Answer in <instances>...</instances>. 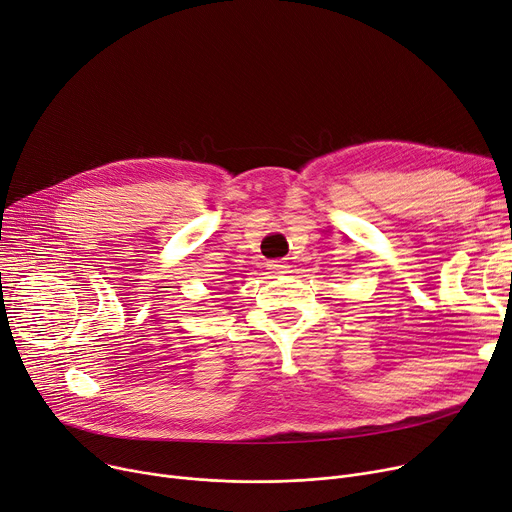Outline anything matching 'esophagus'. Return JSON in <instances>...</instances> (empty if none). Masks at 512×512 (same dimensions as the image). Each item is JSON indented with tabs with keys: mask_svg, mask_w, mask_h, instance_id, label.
Here are the masks:
<instances>
[{
	"mask_svg": "<svg viewBox=\"0 0 512 512\" xmlns=\"http://www.w3.org/2000/svg\"><path fill=\"white\" fill-rule=\"evenodd\" d=\"M267 265H270V270H274V272H282L284 270V263L282 261H270Z\"/></svg>",
	"mask_w": 512,
	"mask_h": 512,
	"instance_id": "1",
	"label": "esophagus"
}]
</instances>
